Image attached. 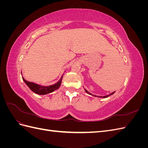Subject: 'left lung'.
<instances>
[{"label":"left lung","instance_id":"8db88e82","mask_svg":"<svg viewBox=\"0 0 148 148\" xmlns=\"http://www.w3.org/2000/svg\"><path fill=\"white\" fill-rule=\"evenodd\" d=\"M84 91H86V93H88V95H91V96H95V97H101V98H106V97H109V96H111V95H112L113 94H114V92H115V91H114V92H112V93H110V95H107V96H96V95H92V94H91V93H90L89 92V91H88L85 88H84Z\"/></svg>","mask_w":148,"mask_h":148}]
</instances>
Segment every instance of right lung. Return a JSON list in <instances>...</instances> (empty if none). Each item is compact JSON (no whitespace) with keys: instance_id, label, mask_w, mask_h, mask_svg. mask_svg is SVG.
Instances as JSON below:
<instances>
[{"instance_id":"add662e5","label":"right lung","mask_w":148,"mask_h":148,"mask_svg":"<svg viewBox=\"0 0 148 148\" xmlns=\"http://www.w3.org/2000/svg\"><path fill=\"white\" fill-rule=\"evenodd\" d=\"M63 75L61 77L60 79L59 82H57L56 83L53 84L52 85H50V86H41V85L38 84L33 82H30L28 81H26V80L22 77L23 80L24 82L26 83V84L29 87V88L31 89V91L34 92V93L37 94V95H47L49 93L52 92L56 90H57L59 89L61 85L62 78H63Z\"/></svg>"}]
</instances>
